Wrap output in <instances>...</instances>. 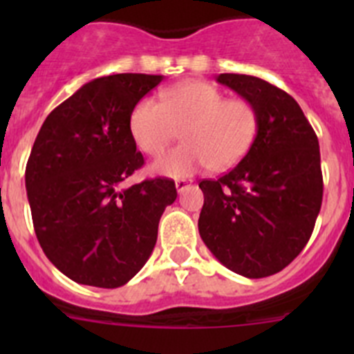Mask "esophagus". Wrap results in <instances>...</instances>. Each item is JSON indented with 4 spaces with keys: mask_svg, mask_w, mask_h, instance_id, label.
<instances>
[{
    "mask_svg": "<svg viewBox=\"0 0 354 354\" xmlns=\"http://www.w3.org/2000/svg\"><path fill=\"white\" fill-rule=\"evenodd\" d=\"M192 186V183H189V180H184V179H180V180H175V189H177V193H183V192H186L187 187Z\"/></svg>",
    "mask_w": 354,
    "mask_h": 354,
    "instance_id": "obj_1",
    "label": "esophagus"
}]
</instances>
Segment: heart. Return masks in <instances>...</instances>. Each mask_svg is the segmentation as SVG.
Wrapping results in <instances>:
<instances>
[{
    "instance_id": "obj_1",
    "label": "heart",
    "mask_w": 354,
    "mask_h": 354,
    "mask_svg": "<svg viewBox=\"0 0 354 354\" xmlns=\"http://www.w3.org/2000/svg\"><path fill=\"white\" fill-rule=\"evenodd\" d=\"M257 111L245 99H227L204 81L175 84L161 101L145 97L129 115L133 142L149 156L161 154L183 129L186 143L156 159L150 171L168 179H186L202 168L228 170L255 142Z\"/></svg>"
}]
</instances>
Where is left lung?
<instances>
[{"instance_id": "obj_1", "label": "left lung", "mask_w": 354, "mask_h": 354, "mask_svg": "<svg viewBox=\"0 0 354 354\" xmlns=\"http://www.w3.org/2000/svg\"><path fill=\"white\" fill-rule=\"evenodd\" d=\"M216 81L255 108L257 136L220 179L202 180L198 232L225 268L246 278L282 271L305 248L323 202L314 129L292 97L261 77L220 74Z\"/></svg>"}]
</instances>
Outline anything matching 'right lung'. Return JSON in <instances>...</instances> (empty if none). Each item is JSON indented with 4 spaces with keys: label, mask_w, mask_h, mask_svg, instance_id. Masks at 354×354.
Segmentation results:
<instances>
[{
    "label": "right lung",
    "mask_w": 354,
    "mask_h": 354,
    "mask_svg": "<svg viewBox=\"0 0 354 354\" xmlns=\"http://www.w3.org/2000/svg\"><path fill=\"white\" fill-rule=\"evenodd\" d=\"M162 76L113 74L83 84L44 120L26 165V192L46 257L71 280L115 289L149 261L174 180L120 184L143 167L129 115Z\"/></svg>",
    "instance_id": "right-lung-1"
}]
</instances>
